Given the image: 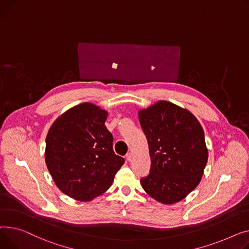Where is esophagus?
<instances>
[{
    "label": "esophagus",
    "mask_w": 249,
    "mask_h": 249,
    "mask_svg": "<svg viewBox=\"0 0 249 249\" xmlns=\"http://www.w3.org/2000/svg\"><path fill=\"white\" fill-rule=\"evenodd\" d=\"M125 159H126V160H128V162H130V160H133V154H131V153H127L126 156H125Z\"/></svg>",
    "instance_id": "1"
}]
</instances>
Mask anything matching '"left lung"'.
<instances>
[{"instance_id": "1", "label": "left lung", "mask_w": 249, "mask_h": 249, "mask_svg": "<svg viewBox=\"0 0 249 249\" xmlns=\"http://www.w3.org/2000/svg\"><path fill=\"white\" fill-rule=\"evenodd\" d=\"M139 120L152 162L142 189L166 205L183 200L199 185L208 160L202 125L191 111L167 100L140 109Z\"/></svg>"}]
</instances>
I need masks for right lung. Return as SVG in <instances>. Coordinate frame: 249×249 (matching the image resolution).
I'll use <instances>...</instances> for the list:
<instances>
[{
	"label": "right lung",
	"instance_id": "add662e5",
	"mask_svg": "<svg viewBox=\"0 0 249 249\" xmlns=\"http://www.w3.org/2000/svg\"><path fill=\"white\" fill-rule=\"evenodd\" d=\"M107 114L82 102L58 116L48 130V171L61 192L80 202L104 194L124 163L112 150L113 138L105 124Z\"/></svg>",
	"mask_w": 249,
	"mask_h": 249
}]
</instances>
